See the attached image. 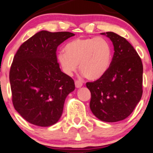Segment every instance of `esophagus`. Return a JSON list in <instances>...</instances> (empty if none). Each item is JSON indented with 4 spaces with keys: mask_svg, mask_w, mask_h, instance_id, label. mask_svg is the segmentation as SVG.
<instances>
[{
    "mask_svg": "<svg viewBox=\"0 0 153 153\" xmlns=\"http://www.w3.org/2000/svg\"><path fill=\"white\" fill-rule=\"evenodd\" d=\"M82 82L80 80H75V85L76 88H80L82 85Z\"/></svg>",
    "mask_w": 153,
    "mask_h": 153,
    "instance_id": "obj_1",
    "label": "esophagus"
}]
</instances>
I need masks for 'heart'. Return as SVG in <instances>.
I'll list each match as a JSON object with an SVG mask.
<instances>
[{"label":"heart","instance_id":"obj_1","mask_svg":"<svg viewBox=\"0 0 153 153\" xmlns=\"http://www.w3.org/2000/svg\"><path fill=\"white\" fill-rule=\"evenodd\" d=\"M65 52L57 55V61L62 71L71 75L77 68L88 79L101 78L110 68L113 59L110 43L104 37L78 38L68 42Z\"/></svg>","mask_w":153,"mask_h":153}]
</instances>
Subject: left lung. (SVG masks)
I'll return each mask as SVG.
<instances>
[{
  "label": "left lung",
  "mask_w": 153,
  "mask_h": 153,
  "mask_svg": "<svg viewBox=\"0 0 153 153\" xmlns=\"http://www.w3.org/2000/svg\"><path fill=\"white\" fill-rule=\"evenodd\" d=\"M113 42L111 65L103 76L86 82L91 92L90 109L100 120L115 123L133 112L143 94V64L126 38L113 32L101 33Z\"/></svg>",
  "instance_id": "1"
}]
</instances>
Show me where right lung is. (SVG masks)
I'll return each instance as SVG.
<instances>
[{"instance_id":"right-lung-1","label":"right lung","mask_w":153,"mask_h":153,"mask_svg":"<svg viewBox=\"0 0 153 153\" xmlns=\"http://www.w3.org/2000/svg\"><path fill=\"white\" fill-rule=\"evenodd\" d=\"M74 34L41 30L20 46L10 71L15 110L27 122L42 127L56 124L74 81L57 62L59 45Z\"/></svg>"}]
</instances>
